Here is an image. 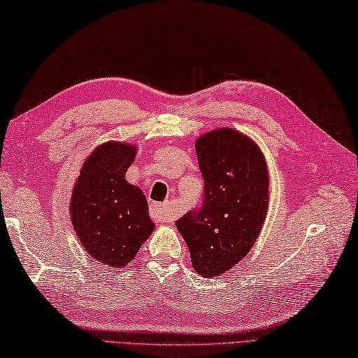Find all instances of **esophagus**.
Listing matches in <instances>:
<instances>
[{
    "label": "esophagus",
    "instance_id": "esophagus-1",
    "mask_svg": "<svg viewBox=\"0 0 358 358\" xmlns=\"http://www.w3.org/2000/svg\"><path fill=\"white\" fill-rule=\"evenodd\" d=\"M152 217H154L159 223H166V222H173L177 214H175L171 203H162V204L155 203L154 206H152Z\"/></svg>",
    "mask_w": 358,
    "mask_h": 358
}]
</instances>
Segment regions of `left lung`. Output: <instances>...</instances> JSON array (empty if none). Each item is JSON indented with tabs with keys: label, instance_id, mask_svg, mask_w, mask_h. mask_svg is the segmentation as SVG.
<instances>
[{
	"label": "left lung",
	"instance_id": "left-lung-1",
	"mask_svg": "<svg viewBox=\"0 0 358 358\" xmlns=\"http://www.w3.org/2000/svg\"><path fill=\"white\" fill-rule=\"evenodd\" d=\"M204 180L199 212L177 222L194 269L218 277L238 264L258 238L269 208L268 164L258 144L232 127H218L195 140Z\"/></svg>",
	"mask_w": 358,
	"mask_h": 358
}]
</instances>
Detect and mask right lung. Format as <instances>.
Wrapping results in <instances>:
<instances>
[{"mask_svg": "<svg viewBox=\"0 0 358 358\" xmlns=\"http://www.w3.org/2000/svg\"><path fill=\"white\" fill-rule=\"evenodd\" d=\"M138 148L106 141L81 166L71 195V220L83 248L109 268H124L154 232L148 200L126 172Z\"/></svg>", "mask_w": 358, "mask_h": 358, "instance_id": "add662e5", "label": "right lung"}]
</instances>
